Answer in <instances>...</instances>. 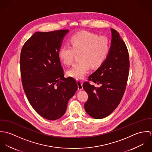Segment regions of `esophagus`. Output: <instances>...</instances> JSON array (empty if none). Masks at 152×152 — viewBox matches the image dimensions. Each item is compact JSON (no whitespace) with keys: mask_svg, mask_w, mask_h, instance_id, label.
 Returning a JSON list of instances; mask_svg holds the SVG:
<instances>
[{"mask_svg":"<svg viewBox=\"0 0 152 152\" xmlns=\"http://www.w3.org/2000/svg\"><path fill=\"white\" fill-rule=\"evenodd\" d=\"M77 85H78V90L81 91L83 89V82L80 80H77Z\"/></svg>","mask_w":152,"mask_h":152,"instance_id":"34e87169","label":"esophagus"}]
</instances>
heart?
I'll use <instances>...</instances> for the list:
<instances>
[{
  "label": "heart",
  "mask_w": 152,
  "mask_h": 152,
  "mask_svg": "<svg viewBox=\"0 0 152 152\" xmlns=\"http://www.w3.org/2000/svg\"><path fill=\"white\" fill-rule=\"evenodd\" d=\"M69 45H64L58 51V57L65 64H71L75 53H78L79 61L69 68L66 74L75 79L84 78L89 70V66L97 68L102 65L108 57L110 43L105 36L88 31H81L74 34L69 40Z\"/></svg>",
  "instance_id": "b5f03b06"
}]
</instances>
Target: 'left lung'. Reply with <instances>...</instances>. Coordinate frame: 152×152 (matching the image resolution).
<instances>
[{
    "label": "left lung",
    "instance_id": "left-lung-1",
    "mask_svg": "<svg viewBox=\"0 0 152 152\" xmlns=\"http://www.w3.org/2000/svg\"><path fill=\"white\" fill-rule=\"evenodd\" d=\"M112 40L107 58L88 77L83 88L88 95L84 104L87 113L94 119L109 116L117 108L124 94L129 70V57L125 42L116 30L110 28Z\"/></svg>",
    "mask_w": 152,
    "mask_h": 152
}]
</instances>
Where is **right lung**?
Wrapping results in <instances>:
<instances>
[{"mask_svg": "<svg viewBox=\"0 0 152 152\" xmlns=\"http://www.w3.org/2000/svg\"><path fill=\"white\" fill-rule=\"evenodd\" d=\"M68 30L37 31L25 43L20 54L22 84L33 109L43 118L54 121L64 114L78 86L65 78L58 51Z\"/></svg>", "mask_w": 152, "mask_h": 152, "instance_id": "right-lung-1", "label": "right lung"}]
</instances>
